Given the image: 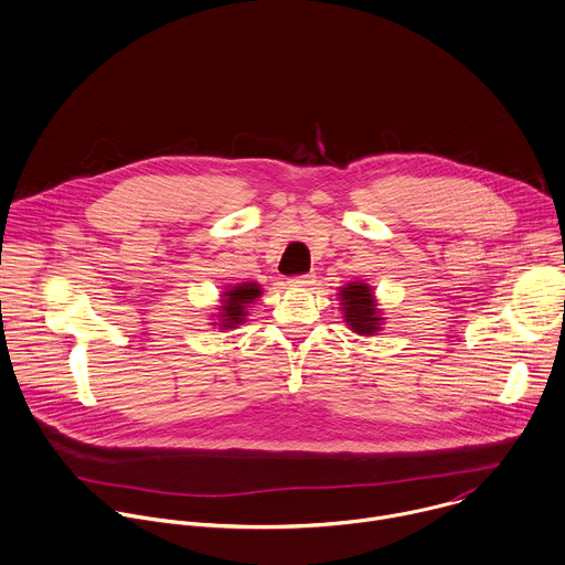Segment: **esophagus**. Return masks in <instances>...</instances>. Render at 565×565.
<instances>
[{
    "instance_id": "1",
    "label": "esophagus",
    "mask_w": 565,
    "mask_h": 565,
    "mask_svg": "<svg viewBox=\"0 0 565 565\" xmlns=\"http://www.w3.org/2000/svg\"><path fill=\"white\" fill-rule=\"evenodd\" d=\"M313 280H316V276L305 274V276H294V278H289V285H291V287H309V285H313Z\"/></svg>"
}]
</instances>
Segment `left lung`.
Returning <instances> with one entry per match:
<instances>
[{
  "instance_id": "8db88e82",
  "label": "left lung",
  "mask_w": 565,
  "mask_h": 565,
  "mask_svg": "<svg viewBox=\"0 0 565 565\" xmlns=\"http://www.w3.org/2000/svg\"><path fill=\"white\" fill-rule=\"evenodd\" d=\"M340 311L347 327L358 335H377L382 331L384 318L377 307L375 291L364 280H353L340 287Z\"/></svg>"
}]
</instances>
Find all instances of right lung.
<instances>
[{"label":"right lung","instance_id":"1","mask_svg":"<svg viewBox=\"0 0 565 565\" xmlns=\"http://www.w3.org/2000/svg\"><path fill=\"white\" fill-rule=\"evenodd\" d=\"M263 296V289L258 282H238V285H227L221 294L218 302V313L212 318V327H218L221 331L225 329H238L249 316V307Z\"/></svg>","mask_w":565,"mask_h":565}]
</instances>
